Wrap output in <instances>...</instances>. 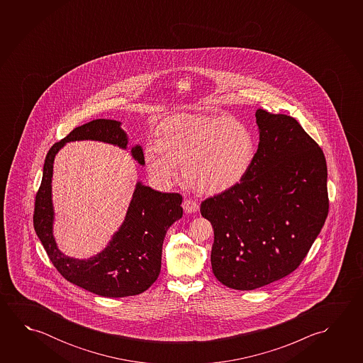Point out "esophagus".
<instances>
[{"label": "esophagus", "mask_w": 363, "mask_h": 363, "mask_svg": "<svg viewBox=\"0 0 363 363\" xmlns=\"http://www.w3.org/2000/svg\"><path fill=\"white\" fill-rule=\"evenodd\" d=\"M182 208H184V211H186L187 214H194V213L199 211V203H197L196 201H192V200L186 199V200L182 202Z\"/></svg>", "instance_id": "1"}]
</instances>
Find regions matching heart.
<instances>
[{
	"mask_svg": "<svg viewBox=\"0 0 363 363\" xmlns=\"http://www.w3.org/2000/svg\"><path fill=\"white\" fill-rule=\"evenodd\" d=\"M256 157V140L242 121L226 115L182 113L164 120L144 148L149 176L167 187L184 177L195 190L218 195L243 181Z\"/></svg>",
	"mask_w": 363,
	"mask_h": 363,
	"instance_id": "heart-1",
	"label": "heart"
}]
</instances>
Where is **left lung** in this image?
Listing matches in <instances>:
<instances>
[{"mask_svg": "<svg viewBox=\"0 0 363 363\" xmlns=\"http://www.w3.org/2000/svg\"><path fill=\"white\" fill-rule=\"evenodd\" d=\"M259 144L240 184L202 201L214 229L211 267L223 285L255 290L296 269L329 210L327 162L296 120L257 110Z\"/></svg>", "mask_w": 363, "mask_h": 363, "instance_id": "obj_1", "label": "left lung"}]
</instances>
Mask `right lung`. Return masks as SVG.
Segmentation results:
<instances>
[{
	"label": "right lung",
	"mask_w": 363,
	"mask_h": 363,
	"mask_svg": "<svg viewBox=\"0 0 363 363\" xmlns=\"http://www.w3.org/2000/svg\"><path fill=\"white\" fill-rule=\"evenodd\" d=\"M96 140L128 147V135L116 120L96 119L81 125L49 149L43 168L42 184L35 197L34 228L54 267L67 281L105 297L139 295L148 290L161 272L162 245L168 228L182 218V196L163 194L135 184L124 221L105 250L87 259L68 257L60 252L53 235L54 208L52 177L54 158L69 142ZM131 157L144 166L143 149L131 148Z\"/></svg>",
	"instance_id": "1"
}]
</instances>
